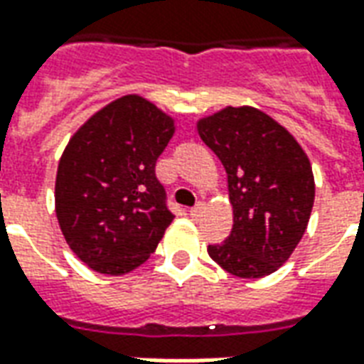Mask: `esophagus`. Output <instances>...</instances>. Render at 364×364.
I'll list each match as a JSON object with an SVG mask.
<instances>
[{
    "mask_svg": "<svg viewBox=\"0 0 364 364\" xmlns=\"http://www.w3.org/2000/svg\"><path fill=\"white\" fill-rule=\"evenodd\" d=\"M205 208H206L205 203H197V205L191 208L189 214H191V216H193V218H197V216H200V214L205 213Z\"/></svg>",
    "mask_w": 364,
    "mask_h": 364,
    "instance_id": "obj_1",
    "label": "esophagus"
}]
</instances>
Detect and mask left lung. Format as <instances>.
<instances>
[{
	"mask_svg": "<svg viewBox=\"0 0 364 364\" xmlns=\"http://www.w3.org/2000/svg\"><path fill=\"white\" fill-rule=\"evenodd\" d=\"M200 140L226 169L232 232L208 255L240 279H261L282 267L302 240L314 206L310 159L267 112L224 107L197 120Z\"/></svg>",
	"mask_w": 364,
	"mask_h": 364,
	"instance_id": "8db88e82",
	"label": "left lung"
}]
</instances>
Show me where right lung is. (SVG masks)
I'll return each instance as SVG.
<instances>
[{"instance_id": "right-lung-1", "label": "right lung", "mask_w": 364, "mask_h": 364, "mask_svg": "<svg viewBox=\"0 0 364 364\" xmlns=\"http://www.w3.org/2000/svg\"><path fill=\"white\" fill-rule=\"evenodd\" d=\"M173 134L171 114L130 93L93 112L62 151L56 218L70 250L95 273L140 267L173 222L156 179Z\"/></svg>"}]
</instances>
